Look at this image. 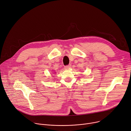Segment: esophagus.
Returning <instances> with one entry per match:
<instances>
[{
  "instance_id": "1",
  "label": "esophagus",
  "mask_w": 131,
  "mask_h": 131,
  "mask_svg": "<svg viewBox=\"0 0 131 131\" xmlns=\"http://www.w3.org/2000/svg\"><path fill=\"white\" fill-rule=\"evenodd\" d=\"M71 68V65H67V66H65V68H66V69H69V68Z\"/></svg>"
}]
</instances>
